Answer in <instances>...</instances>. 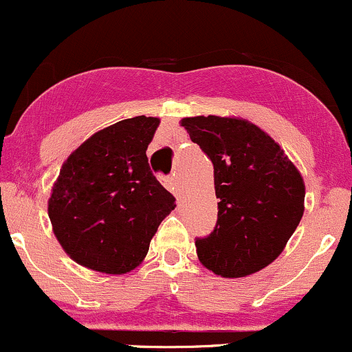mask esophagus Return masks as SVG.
Here are the masks:
<instances>
[{
	"mask_svg": "<svg viewBox=\"0 0 352 352\" xmlns=\"http://www.w3.org/2000/svg\"><path fill=\"white\" fill-rule=\"evenodd\" d=\"M162 184L165 185V188L170 190L173 195L179 197V187H177V182H175V179H173V177H164Z\"/></svg>",
	"mask_w": 352,
	"mask_h": 352,
	"instance_id": "34e87169",
	"label": "esophagus"
}]
</instances>
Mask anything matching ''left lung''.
<instances>
[{"instance_id": "left-lung-1", "label": "left lung", "mask_w": 352, "mask_h": 352, "mask_svg": "<svg viewBox=\"0 0 352 352\" xmlns=\"http://www.w3.org/2000/svg\"><path fill=\"white\" fill-rule=\"evenodd\" d=\"M182 125L213 164L218 220L197 238L201 265L241 278L280 256L305 212V182L285 151L236 117H185Z\"/></svg>"}]
</instances>
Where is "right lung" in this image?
Wrapping results in <instances>:
<instances>
[{
    "label": "right lung",
    "mask_w": 352,
    "mask_h": 352,
    "mask_svg": "<svg viewBox=\"0 0 352 352\" xmlns=\"http://www.w3.org/2000/svg\"><path fill=\"white\" fill-rule=\"evenodd\" d=\"M159 124L145 116L120 120L89 137L64 162L47 213L76 263L109 274L131 272L175 208L145 153Z\"/></svg>",
    "instance_id": "1"
}]
</instances>
